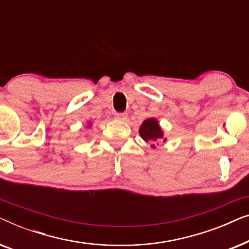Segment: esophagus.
I'll use <instances>...</instances> for the list:
<instances>
[{
    "label": "esophagus",
    "mask_w": 249,
    "mask_h": 249,
    "mask_svg": "<svg viewBox=\"0 0 249 249\" xmlns=\"http://www.w3.org/2000/svg\"><path fill=\"white\" fill-rule=\"evenodd\" d=\"M115 118H117L118 120L125 121L128 119V114L127 113H117V114H115Z\"/></svg>",
    "instance_id": "1"
}]
</instances>
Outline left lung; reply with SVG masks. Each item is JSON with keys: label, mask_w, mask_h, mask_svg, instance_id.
Returning <instances> with one entry per match:
<instances>
[{"label": "left lung", "mask_w": 249, "mask_h": 249, "mask_svg": "<svg viewBox=\"0 0 249 249\" xmlns=\"http://www.w3.org/2000/svg\"><path fill=\"white\" fill-rule=\"evenodd\" d=\"M139 135L142 136V138L144 139L146 142H152L159 141V139H162L164 134H163V130L161 127H160L159 121L154 118H151L146 119V120L142 122L141 128H139ZM152 146H154V144Z\"/></svg>", "instance_id": "1"}]
</instances>
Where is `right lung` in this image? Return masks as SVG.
<instances>
[{"label": "right lung", "instance_id": "add662e5", "mask_svg": "<svg viewBox=\"0 0 249 249\" xmlns=\"http://www.w3.org/2000/svg\"><path fill=\"white\" fill-rule=\"evenodd\" d=\"M88 127H90V124H88Z\"/></svg>", "mask_w": 249, "mask_h": 249}]
</instances>
